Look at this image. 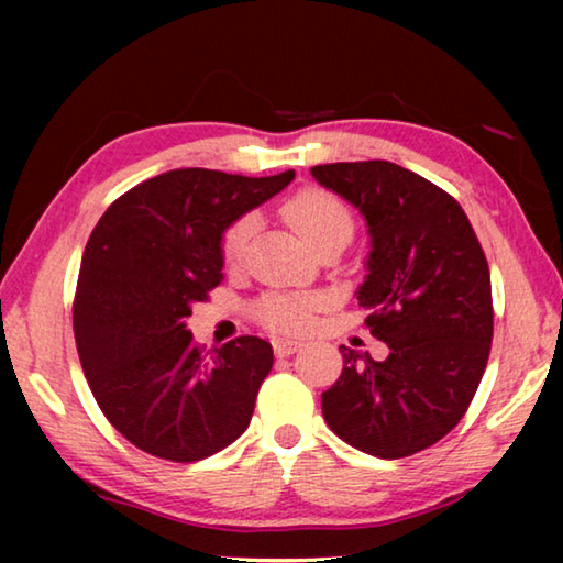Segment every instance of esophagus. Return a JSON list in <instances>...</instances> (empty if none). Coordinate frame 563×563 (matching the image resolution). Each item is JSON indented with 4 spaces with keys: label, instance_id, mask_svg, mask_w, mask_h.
I'll use <instances>...</instances> for the list:
<instances>
[{
    "label": "esophagus",
    "instance_id": "34e87169",
    "mask_svg": "<svg viewBox=\"0 0 563 563\" xmlns=\"http://www.w3.org/2000/svg\"><path fill=\"white\" fill-rule=\"evenodd\" d=\"M300 347H302L300 340H290V338H275L273 340V350H275V355H278V357H290Z\"/></svg>",
    "mask_w": 563,
    "mask_h": 563
}]
</instances>
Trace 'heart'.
Masks as SVG:
<instances>
[{"label":"heart","instance_id":"1","mask_svg":"<svg viewBox=\"0 0 563 563\" xmlns=\"http://www.w3.org/2000/svg\"><path fill=\"white\" fill-rule=\"evenodd\" d=\"M288 223L300 233L305 243H310L316 251L328 243H345L355 233V221L338 196H332L325 188H302L295 194L283 208ZM255 216L245 213L225 228L221 238V253L228 265H235L245 258L247 243L255 231ZM318 308V300L310 295L292 292H265L253 305L255 320L275 332H300L310 325L312 310Z\"/></svg>","mask_w":563,"mask_h":563}]
</instances>
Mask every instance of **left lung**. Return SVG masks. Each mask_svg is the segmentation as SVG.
<instances>
[{
	"label": "left lung",
	"instance_id": "left-lung-1",
	"mask_svg": "<svg viewBox=\"0 0 563 563\" xmlns=\"http://www.w3.org/2000/svg\"><path fill=\"white\" fill-rule=\"evenodd\" d=\"M365 216L373 251L357 300L389 355L342 345V375L322 393L340 440L402 460L450 434L487 369L494 308L489 265L470 218L432 180L389 161L312 166Z\"/></svg>",
	"mask_w": 563,
	"mask_h": 563
}]
</instances>
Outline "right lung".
<instances>
[{"label": "right lung", "mask_w": 563, "mask_h": 563, "mask_svg": "<svg viewBox=\"0 0 563 563\" xmlns=\"http://www.w3.org/2000/svg\"><path fill=\"white\" fill-rule=\"evenodd\" d=\"M292 178L176 168L119 196L91 231L74 295L76 350L103 417L141 452L198 462L251 424L271 342L243 335L203 352L186 318L223 280L225 228Z\"/></svg>", "instance_id": "add662e5"}]
</instances>
